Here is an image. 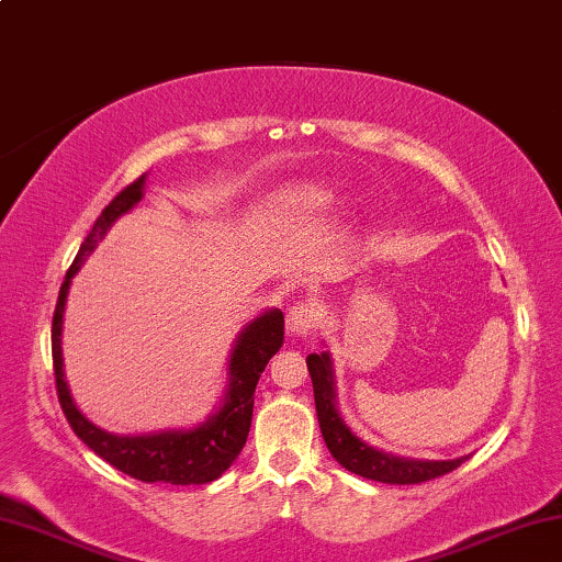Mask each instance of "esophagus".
Masks as SVG:
<instances>
[{"label":"esophagus","mask_w":562,"mask_h":562,"mask_svg":"<svg viewBox=\"0 0 562 562\" xmlns=\"http://www.w3.org/2000/svg\"><path fill=\"white\" fill-rule=\"evenodd\" d=\"M319 307L315 302L304 300V302H297L294 307L290 310L288 315V331L290 337H297V339H307L312 335V329L317 327L319 322Z\"/></svg>","instance_id":"34e87169"}]
</instances>
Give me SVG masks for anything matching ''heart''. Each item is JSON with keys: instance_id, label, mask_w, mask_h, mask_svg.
Returning <instances> with one entry per match:
<instances>
[{"instance_id": "b5f03b06", "label": "heart", "mask_w": 562, "mask_h": 562, "mask_svg": "<svg viewBox=\"0 0 562 562\" xmlns=\"http://www.w3.org/2000/svg\"><path fill=\"white\" fill-rule=\"evenodd\" d=\"M300 198H302V201H322V198H325V193H322L319 188H302L300 190Z\"/></svg>"}]
</instances>
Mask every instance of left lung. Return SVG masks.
Listing matches in <instances>:
<instances>
[{
  "instance_id": "1",
  "label": "left lung",
  "mask_w": 562,
  "mask_h": 562,
  "mask_svg": "<svg viewBox=\"0 0 562 562\" xmlns=\"http://www.w3.org/2000/svg\"><path fill=\"white\" fill-rule=\"evenodd\" d=\"M307 369L312 376V389H315V406H317L322 436H325L327 449L331 456H335V461L341 465V469H347L369 481L408 486V483H424V481L439 479V475L451 473L453 469H459L465 459H469V456H461V459H449V461H422V459H406V456H394L382 449H374V446L361 441L339 414L335 367H331L329 351L310 355Z\"/></svg>"
}]
</instances>
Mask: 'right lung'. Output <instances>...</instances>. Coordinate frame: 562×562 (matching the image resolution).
Instances as JSON below:
<instances>
[{"mask_svg":"<svg viewBox=\"0 0 562 562\" xmlns=\"http://www.w3.org/2000/svg\"><path fill=\"white\" fill-rule=\"evenodd\" d=\"M146 173L123 188L113 201L103 207L99 221L93 223L87 240L81 243L69 272L56 300L54 322H52V355L56 392L66 418H69L74 434L89 446V449L111 463L113 469L123 471L131 479L144 483H173V486H201L211 483L231 469L233 461L240 456L243 446L250 434L255 386L268 367L274 351H280L284 341V315L280 310H265L258 317L247 322L235 337L231 359H227V384L221 404L205 422L190 426V429H164L150 434H111L91 422V418L76 406L69 382L64 374V351H61V329L64 310L74 274L97 250V245L106 237L111 225L121 215L131 213L144 201Z\"/></svg>","mask_w":562,"mask_h":562,"instance_id":"add662e5","label":"right lung"}]
</instances>
